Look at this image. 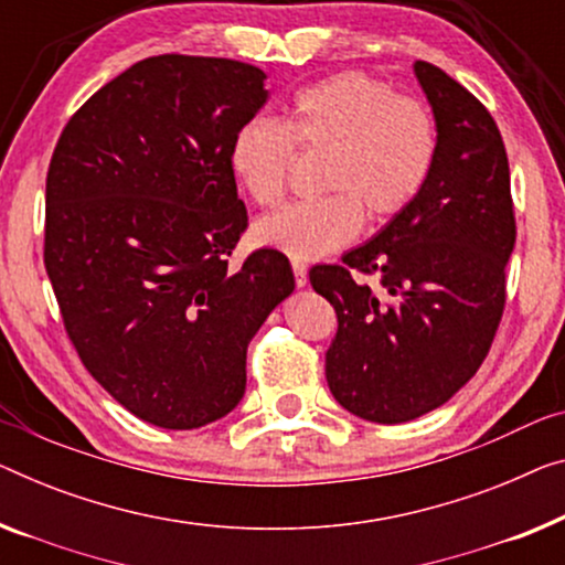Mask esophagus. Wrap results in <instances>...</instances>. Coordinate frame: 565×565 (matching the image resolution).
Listing matches in <instances>:
<instances>
[{"label":"esophagus","mask_w":565,"mask_h":565,"mask_svg":"<svg viewBox=\"0 0 565 565\" xmlns=\"http://www.w3.org/2000/svg\"><path fill=\"white\" fill-rule=\"evenodd\" d=\"M291 268H294V279H297V286H307V264H305V260L294 258Z\"/></svg>","instance_id":"esophagus-1"}]
</instances>
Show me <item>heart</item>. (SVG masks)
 Returning a JSON list of instances; mask_svg holds the SVG:
<instances>
[{"label": "heart", "instance_id": "obj_1", "mask_svg": "<svg viewBox=\"0 0 565 565\" xmlns=\"http://www.w3.org/2000/svg\"><path fill=\"white\" fill-rule=\"evenodd\" d=\"M297 149H330L327 195L260 217L256 238L294 258H319L355 241L365 215L373 225L391 223L424 195L439 157V124L426 100L395 94L375 75H327L294 94L284 124L254 116L233 134V174L256 205L284 198Z\"/></svg>", "mask_w": 565, "mask_h": 565}]
</instances>
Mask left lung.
I'll return each mask as SVG.
<instances>
[{"label": "left lung", "mask_w": 565, "mask_h": 565, "mask_svg": "<svg viewBox=\"0 0 565 565\" xmlns=\"http://www.w3.org/2000/svg\"><path fill=\"white\" fill-rule=\"evenodd\" d=\"M416 75L439 124L424 195L342 264L309 271L311 289L340 322L327 350L330 391L375 424L444 406L484 363L508 301L504 268L518 233L508 151L492 114L441 67L418 61Z\"/></svg>", "instance_id": "8db88e82"}]
</instances>
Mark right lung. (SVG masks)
<instances>
[{
    "label": "right lung",
    "instance_id": "obj_1",
    "mask_svg": "<svg viewBox=\"0 0 565 565\" xmlns=\"http://www.w3.org/2000/svg\"><path fill=\"white\" fill-rule=\"evenodd\" d=\"M266 73L228 57L134 63L71 116L45 182V268L81 363L151 426L188 431L246 393V352L294 291L289 258L228 266L248 213L231 141Z\"/></svg>",
    "mask_w": 565,
    "mask_h": 565
}]
</instances>
